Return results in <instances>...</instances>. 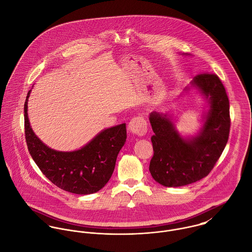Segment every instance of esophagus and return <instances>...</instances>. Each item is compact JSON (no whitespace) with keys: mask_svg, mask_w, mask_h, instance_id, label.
Returning <instances> with one entry per match:
<instances>
[{"mask_svg":"<svg viewBox=\"0 0 252 252\" xmlns=\"http://www.w3.org/2000/svg\"><path fill=\"white\" fill-rule=\"evenodd\" d=\"M128 130L133 135L144 136L147 130V124L143 116H136L129 122Z\"/></svg>","mask_w":252,"mask_h":252,"instance_id":"1","label":"esophagus"}]
</instances>
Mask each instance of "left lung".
<instances>
[{"label":"left lung","instance_id":"8db88e82","mask_svg":"<svg viewBox=\"0 0 252 252\" xmlns=\"http://www.w3.org/2000/svg\"><path fill=\"white\" fill-rule=\"evenodd\" d=\"M183 91L197 92L206 104L202 125L193 135L178 130L177 119L171 112L149 113L154 133L149 172L153 180L166 187L184 186L207 177L229 138V100L219 77L211 73L196 75Z\"/></svg>","mask_w":252,"mask_h":252}]
</instances>
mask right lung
<instances>
[{
	"instance_id": "right-lung-1",
	"label": "right lung",
	"mask_w": 252,
	"mask_h": 252,
	"mask_svg": "<svg viewBox=\"0 0 252 252\" xmlns=\"http://www.w3.org/2000/svg\"><path fill=\"white\" fill-rule=\"evenodd\" d=\"M27 94L24 105L25 136L29 152L41 173L57 187L79 195L101 190L111 178L119 151L127 139L126 124L106 128L90 142L72 151L55 150L34 133L28 117Z\"/></svg>"
}]
</instances>
